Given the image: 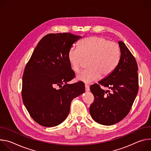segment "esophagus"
I'll use <instances>...</instances> for the list:
<instances>
[{"mask_svg":"<svg viewBox=\"0 0 151 151\" xmlns=\"http://www.w3.org/2000/svg\"><path fill=\"white\" fill-rule=\"evenodd\" d=\"M85 91H90V87L88 85H85Z\"/></svg>","mask_w":151,"mask_h":151,"instance_id":"esophagus-1","label":"esophagus"}]
</instances>
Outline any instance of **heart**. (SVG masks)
Returning a JSON list of instances; mask_svg holds the SVG:
<instances>
[{
  "label": "heart",
  "instance_id": "heart-1",
  "mask_svg": "<svg viewBox=\"0 0 151 151\" xmlns=\"http://www.w3.org/2000/svg\"><path fill=\"white\" fill-rule=\"evenodd\" d=\"M120 48L118 44L101 36L85 38L78 47H72L68 52V59L72 69L78 72L84 60H88L87 68L76 76L85 83H91L101 76L106 77L112 73L120 59Z\"/></svg>",
  "mask_w": 151,
  "mask_h": 151
}]
</instances>
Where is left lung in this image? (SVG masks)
Here are the masks:
<instances>
[{
    "instance_id": "8db88e82",
    "label": "left lung",
    "mask_w": 151,
    "mask_h": 151,
    "mask_svg": "<svg viewBox=\"0 0 151 151\" xmlns=\"http://www.w3.org/2000/svg\"><path fill=\"white\" fill-rule=\"evenodd\" d=\"M121 57L111 74L90 86L94 100L90 107L93 119L104 125H114L123 119L130 111L139 90L136 60L124 43L119 41ZM108 88L111 93L101 89Z\"/></svg>"
}]
</instances>
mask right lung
<instances>
[{"mask_svg":"<svg viewBox=\"0 0 151 151\" xmlns=\"http://www.w3.org/2000/svg\"><path fill=\"white\" fill-rule=\"evenodd\" d=\"M81 37L70 33L48 34L39 42L26 64L21 91L23 103L33 120L42 126L63 122L72 100L85 92L82 82L67 83L75 76L68 52Z\"/></svg>","mask_w":151,"mask_h":151,"instance_id":"obj_1","label":"right lung"}]
</instances>
